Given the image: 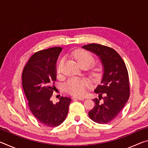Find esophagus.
I'll return each instance as SVG.
<instances>
[{
  "label": "esophagus",
  "instance_id": "obj_1",
  "mask_svg": "<svg viewBox=\"0 0 148 148\" xmlns=\"http://www.w3.org/2000/svg\"><path fill=\"white\" fill-rule=\"evenodd\" d=\"M74 99H77V100H84V98H83V97H76V96H74L73 97H72Z\"/></svg>",
  "mask_w": 148,
  "mask_h": 148
}]
</instances>
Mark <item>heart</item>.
I'll return each mask as SVG.
<instances>
[{
  "mask_svg": "<svg viewBox=\"0 0 148 148\" xmlns=\"http://www.w3.org/2000/svg\"><path fill=\"white\" fill-rule=\"evenodd\" d=\"M72 57L77 61L79 66H88L94 61V57L89 52L84 49H78L72 53ZM64 63V59L60 60L57 66V72L60 74L62 71V67ZM102 68L100 64L94 65L92 67V73L95 76L98 75L101 71ZM89 86V82L87 79L73 77L70 79L64 85V89L69 93L79 96L83 95L87 87Z\"/></svg>",
  "mask_w": 148,
  "mask_h": 148,
  "instance_id": "obj_1",
  "label": "heart"
}]
</instances>
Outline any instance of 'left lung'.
Returning <instances> with one entry per match:
<instances>
[{
  "label": "left lung",
  "instance_id": "obj_1",
  "mask_svg": "<svg viewBox=\"0 0 148 148\" xmlns=\"http://www.w3.org/2000/svg\"><path fill=\"white\" fill-rule=\"evenodd\" d=\"M101 59L104 74L100 85L95 89L99 99H92L95 106L89 112L92 121L105 124L117 116L130 96L128 71L123 60L111 47L98 44L82 46Z\"/></svg>",
  "mask_w": 148,
  "mask_h": 148
}]
</instances>
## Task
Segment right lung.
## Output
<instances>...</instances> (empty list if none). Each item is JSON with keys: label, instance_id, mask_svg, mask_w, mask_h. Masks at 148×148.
I'll list each match as a JSON object with an SVG mask.
<instances>
[{"label": "right lung", "instance_id": "1", "mask_svg": "<svg viewBox=\"0 0 148 148\" xmlns=\"http://www.w3.org/2000/svg\"><path fill=\"white\" fill-rule=\"evenodd\" d=\"M61 47L41 50L32 55L22 73V86L28 104L35 117L47 127H55L66 119L71 99L61 97L53 104L51 97L55 91L56 62Z\"/></svg>", "mask_w": 148, "mask_h": 148}]
</instances>
